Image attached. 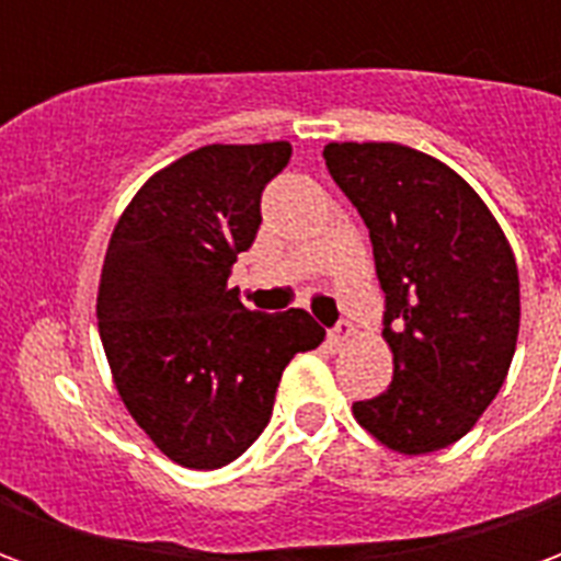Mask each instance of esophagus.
I'll list each match as a JSON object with an SVG mask.
<instances>
[{
    "label": "esophagus",
    "mask_w": 561,
    "mask_h": 561,
    "mask_svg": "<svg viewBox=\"0 0 561 561\" xmlns=\"http://www.w3.org/2000/svg\"><path fill=\"white\" fill-rule=\"evenodd\" d=\"M352 336H354V328L348 324V321H340V324H336V328L328 333L330 345H336V348H340V345H345V342L352 340Z\"/></svg>",
    "instance_id": "1"
}]
</instances>
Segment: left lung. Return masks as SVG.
Masks as SVG:
<instances>
[{
    "mask_svg": "<svg viewBox=\"0 0 561 561\" xmlns=\"http://www.w3.org/2000/svg\"><path fill=\"white\" fill-rule=\"evenodd\" d=\"M324 161L369 228L393 381L354 402L400 454L454 445L495 400L517 348L519 276L478 192L400 144H328Z\"/></svg>",
    "mask_w": 561,
    "mask_h": 561,
    "instance_id": "1",
    "label": "left lung"
}]
</instances>
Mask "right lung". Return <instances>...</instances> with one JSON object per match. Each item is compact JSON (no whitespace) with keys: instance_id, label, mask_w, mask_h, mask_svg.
<instances>
[{"instance_id":"right-lung-1","label":"right lung","mask_w":561,"mask_h":561,"mask_svg":"<svg viewBox=\"0 0 561 561\" xmlns=\"http://www.w3.org/2000/svg\"><path fill=\"white\" fill-rule=\"evenodd\" d=\"M291 144H213L149 176L116 221L99 285V333L116 390L164 457L221 469L273 414L282 369L318 348L309 312H249L228 288L255 243L261 192Z\"/></svg>"}]
</instances>
